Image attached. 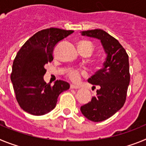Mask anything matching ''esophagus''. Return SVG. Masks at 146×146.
Here are the masks:
<instances>
[{
  "mask_svg": "<svg viewBox=\"0 0 146 146\" xmlns=\"http://www.w3.org/2000/svg\"><path fill=\"white\" fill-rule=\"evenodd\" d=\"M70 88L72 89H78V88H80V86H75V85L72 84L70 86Z\"/></svg>",
  "mask_w": 146,
  "mask_h": 146,
  "instance_id": "1",
  "label": "esophagus"
}]
</instances>
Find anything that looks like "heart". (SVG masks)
<instances>
[{
  "label": "heart",
  "instance_id": "1",
  "mask_svg": "<svg viewBox=\"0 0 146 146\" xmlns=\"http://www.w3.org/2000/svg\"><path fill=\"white\" fill-rule=\"evenodd\" d=\"M79 49L80 50H89L91 51V52L92 53L93 51H94V44L91 43V42H88V41H85V42H82L81 43L79 44ZM69 76L71 78L72 80H73L74 82H77V81L79 80L80 77V72L77 69H71L69 72Z\"/></svg>",
  "mask_w": 146,
  "mask_h": 146
}]
</instances>
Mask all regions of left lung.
Segmentation results:
<instances>
[{
    "label": "left lung",
    "instance_id": "8db88e82",
    "mask_svg": "<svg viewBox=\"0 0 146 146\" xmlns=\"http://www.w3.org/2000/svg\"><path fill=\"white\" fill-rule=\"evenodd\" d=\"M80 33L100 40L106 55L102 69L88 80L93 87H99L96 96L80 108L86 118L99 122L111 117L124 104L130 81L129 56L118 40L103 30H89Z\"/></svg>",
    "mask_w": 146,
    "mask_h": 146
}]
</instances>
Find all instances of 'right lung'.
Segmentation results:
<instances>
[{"label": "right lung", "instance_id": "obj_1", "mask_svg": "<svg viewBox=\"0 0 146 146\" xmlns=\"http://www.w3.org/2000/svg\"><path fill=\"white\" fill-rule=\"evenodd\" d=\"M73 31L50 28L35 33L23 45L12 65L11 80L20 108L33 115H42L56 106L58 97L70 86L57 80L52 86L46 83L45 64L53 60L52 52L61 40Z\"/></svg>", "mask_w": 146, "mask_h": 146}]
</instances>
